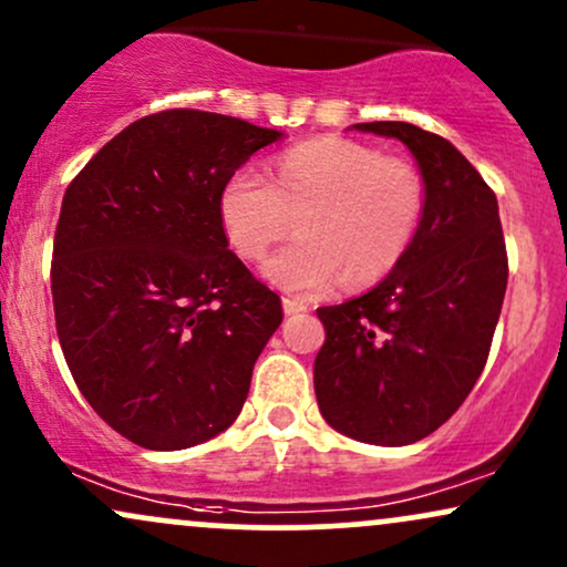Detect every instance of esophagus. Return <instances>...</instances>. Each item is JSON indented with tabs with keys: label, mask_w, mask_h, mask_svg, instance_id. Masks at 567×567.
<instances>
[{
	"label": "esophagus",
	"mask_w": 567,
	"mask_h": 567,
	"mask_svg": "<svg viewBox=\"0 0 567 567\" xmlns=\"http://www.w3.org/2000/svg\"><path fill=\"white\" fill-rule=\"evenodd\" d=\"M305 310H308V305L299 302V299H289V297L284 299V312H286V316H297V312H305Z\"/></svg>",
	"instance_id": "1"
}]
</instances>
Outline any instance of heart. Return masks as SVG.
<instances>
[{
  "label": "heart",
  "instance_id": "b5f03b06",
  "mask_svg": "<svg viewBox=\"0 0 567 567\" xmlns=\"http://www.w3.org/2000/svg\"><path fill=\"white\" fill-rule=\"evenodd\" d=\"M422 179L401 156L318 137L284 151L272 177L238 166L219 190V223L238 257L257 262L299 217V238L265 265L291 297H318L348 281H382L398 268L422 217Z\"/></svg>",
  "mask_w": 567,
  "mask_h": 567
}]
</instances>
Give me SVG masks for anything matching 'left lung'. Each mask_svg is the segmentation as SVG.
Wrapping results in <instances>:
<instances>
[{
	"instance_id": "1",
	"label": "left lung",
	"mask_w": 567,
	"mask_h": 567,
	"mask_svg": "<svg viewBox=\"0 0 567 567\" xmlns=\"http://www.w3.org/2000/svg\"><path fill=\"white\" fill-rule=\"evenodd\" d=\"M355 130L395 137L414 153L424 206L398 268L369 295L318 308V409L331 427L374 445H409L456 414L491 352L507 246L496 193L435 132L409 122Z\"/></svg>"
}]
</instances>
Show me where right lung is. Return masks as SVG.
<instances>
[{
    "instance_id": "add662e5",
    "label": "right lung",
    "mask_w": 567,
    "mask_h": 567,
    "mask_svg": "<svg viewBox=\"0 0 567 567\" xmlns=\"http://www.w3.org/2000/svg\"><path fill=\"white\" fill-rule=\"evenodd\" d=\"M281 132L193 109L137 118L65 188L52 244L60 348L126 441L179 451L228 430L284 321L228 249L219 190Z\"/></svg>"
}]
</instances>
